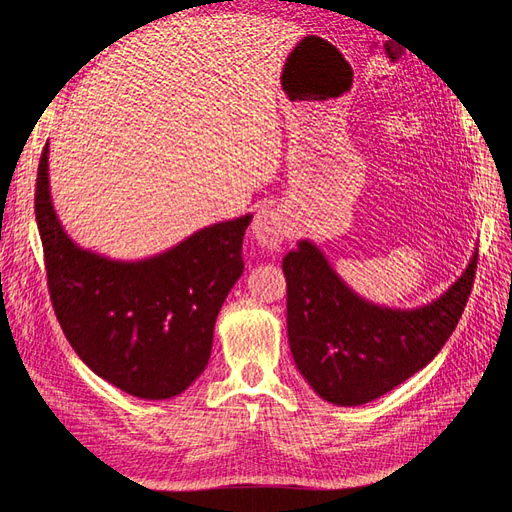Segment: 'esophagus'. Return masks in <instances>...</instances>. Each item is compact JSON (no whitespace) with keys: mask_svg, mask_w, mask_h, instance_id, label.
<instances>
[{"mask_svg":"<svg viewBox=\"0 0 512 512\" xmlns=\"http://www.w3.org/2000/svg\"><path fill=\"white\" fill-rule=\"evenodd\" d=\"M290 232V222L284 209L280 207H260L252 222V235L258 245L267 250H277Z\"/></svg>","mask_w":512,"mask_h":512,"instance_id":"34e87169","label":"esophagus"}]
</instances>
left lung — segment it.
Returning <instances> with one entry per match:
<instances>
[{
  "mask_svg": "<svg viewBox=\"0 0 512 512\" xmlns=\"http://www.w3.org/2000/svg\"><path fill=\"white\" fill-rule=\"evenodd\" d=\"M478 250L438 299L412 309L376 305L335 273L312 241L286 254L288 342L309 386L335 406H361L421 371L455 331Z\"/></svg>",
  "mask_w": 512,
  "mask_h": 512,
  "instance_id": "1",
  "label": "left lung"
}]
</instances>
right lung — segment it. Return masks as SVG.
<instances>
[{
	"instance_id": "obj_1",
	"label": "right lung",
	"mask_w": 512,
	"mask_h": 512,
	"mask_svg": "<svg viewBox=\"0 0 512 512\" xmlns=\"http://www.w3.org/2000/svg\"><path fill=\"white\" fill-rule=\"evenodd\" d=\"M36 222L55 314L81 361L141 399H170L188 389L209 363L215 320L243 273L252 215L200 228L147 258H108L81 247L61 226L46 143Z\"/></svg>"
}]
</instances>
